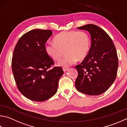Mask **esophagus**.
<instances>
[{
	"mask_svg": "<svg viewBox=\"0 0 127 127\" xmlns=\"http://www.w3.org/2000/svg\"><path fill=\"white\" fill-rule=\"evenodd\" d=\"M63 71H64V72H65V71H66L69 70V68H68L64 67V68H63Z\"/></svg>",
	"mask_w": 127,
	"mask_h": 127,
	"instance_id": "obj_1",
	"label": "esophagus"
}]
</instances>
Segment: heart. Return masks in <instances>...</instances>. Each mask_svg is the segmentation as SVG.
Listing matches in <instances>:
<instances>
[{
  "instance_id": "obj_1",
  "label": "heart",
  "mask_w": 127,
  "mask_h": 127,
  "mask_svg": "<svg viewBox=\"0 0 127 127\" xmlns=\"http://www.w3.org/2000/svg\"><path fill=\"white\" fill-rule=\"evenodd\" d=\"M54 41L46 43L45 52L48 56L57 62H59L66 53L60 63L64 66L71 65L77 60L82 61L86 58L91 47V38L84 31L61 32L55 36Z\"/></svg>"
}]
</instances>
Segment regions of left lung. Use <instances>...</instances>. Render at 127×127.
Wrapping results in <instances>:
<instances>
[{"label": "left lung", "instance_id": "1", "mask_svg": "<svg viewBox=\"0 0 127 127\" xmlns=\"http://www.w3.org/2000/svg\"><path fill=\"white\" fill-rule=\"evenodd\" d=\"M77 28L89 32L92 43L88 55L75 66L78 72L76 89L87 95H99L116 78L118 61L116 47L108 34L95 25L87 24Z\"/></svg>", "mask_w": 127, "mask_h": 127}]
</instances>
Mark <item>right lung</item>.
<instances>
[{"label":"right lung","instance_id":"1","mask_svg":"<svg viewBox=\"0 0 127 127\" xmlns=\"http://www.w3.org/2000/svg\"><path fill=\"white\" fill-rule=\"evenodd\" d=\"M52 35L50 30L33 29L24 34L15 45L11 61L12 71L19 91L25 97L43 102L56 93L64 71L54 65L45 50Z\"/></svg>","mask_w":127,"mask_h":127}]
</instances>
